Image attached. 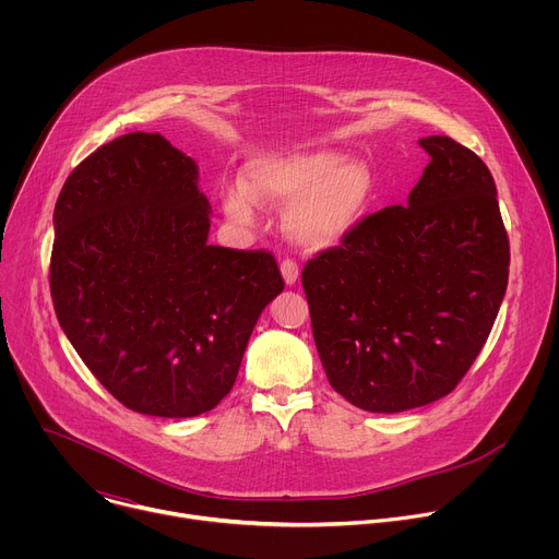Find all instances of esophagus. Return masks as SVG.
<instances>
[{
  "label": "esophagus",
  "mask_w": 559,
  "mask_h": 559,
  "mask_svg": "<svg viewBox=\"0 0 559 559\" xmlns=\"http://www.w3.org/2000/svg\"><path fill=\"white\" fill-rule=\"evenodd\" d=\"M281 274H283V281H285V285H296V281H298V276H300V270H298V265H296V261H292V259H285L283 263H281Z\"/></svg>",
  "instance_id": "obj_1"
}]
</instances>
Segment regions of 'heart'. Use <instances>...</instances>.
<instances>
[{"label": "heart", "instance_id": "obj_1", "mask_svg": "<svg viewBox=\"0 0 559 559\" xmlns=\"http://www.w3.org/2000/svg\"><path fill=\"white\" fill-rule=\"evenodd\" d=\"M376 183L367 164L332 147L289 150L254 158L248 181L223 190V207L236 223L250 225L257 203L285 210V231L309 252H328L362 223Z\"/></svg>", "mask_w": 559, "mask_h": 559}]
</instances>
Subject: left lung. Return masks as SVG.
<instances>
[{
	"label": "left lung",
	"mask_w": 559,
	"mask_h": 559,
	"mask_svg": "<svg viewBox=\"0 0 559 559\" xmlns=\"http://www.w3.org/2000/svg\"><path fill=\"white\" fill-rule=\"evenodd\" d=\"M431 162L391 205L302 270L330 384L371 414L440 401L485 347L509 281V236L485 162L425 136Z\"/></svg>",
	"instance_id": "obj_1"
}]
</instances>
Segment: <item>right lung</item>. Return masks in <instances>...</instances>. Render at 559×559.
<instances>
[{"label":"right lung","instance_id":"obj_1","mask_svg":"<svg viewBox=\"0 0 559 559\" xmlns=\"http://www.w3.org/2000/svg\"><path fill=\"white\" fill-rule=\"evenodd\" d=\"M210 212L194 158L150 132L95 150L57 199V321L93 376L136 414L214 409L261 311L285 287L270 252L210 246Z\"/></svg>","mask_w":559,"mask_h":559}]
</instances>
